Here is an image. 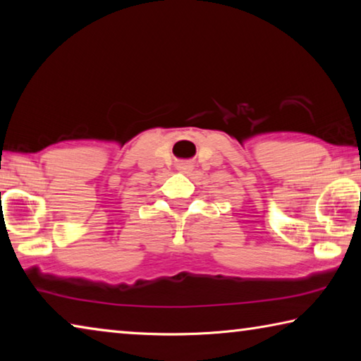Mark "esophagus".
Listing matches in <instances>:
<instances>
[{
    "label": "esophagus",
    "instance_id": "1",
    "mask_svg": "<svg viewBox=\"0 0 361 361\" xmlns=\"http://www.w3.org/2000/svg\"><path fill=\"white\" fill-rule=\"evenodd\" d=\"M192 169H194V166L189 161H181L178 164V170H180V172H183V173H189Z\"/></svg>",
    "mask_w": 361,
    "mask_h": 361
}]
</instances>
